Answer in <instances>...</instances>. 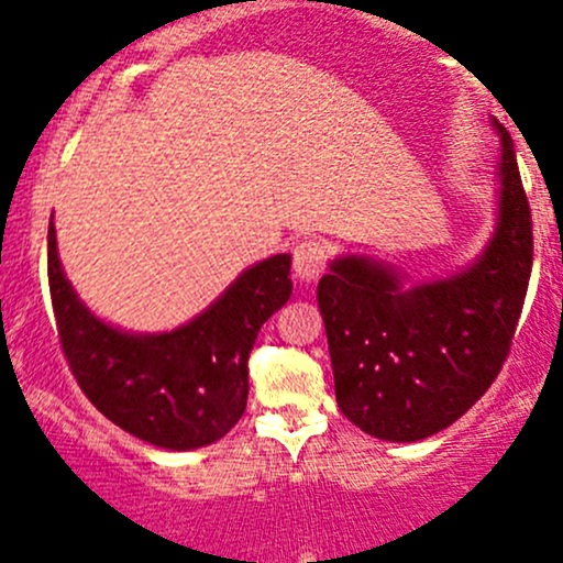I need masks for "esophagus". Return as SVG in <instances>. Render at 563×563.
Wrapping results in <instances>:
<instances>
[{"label":"esophagus","mask_w":563,"mask_h":563,"mask_svg":"<svg viewBox=\"0 0 563 563\" xmlns=\"http://www.w3.org/2000/svg\"><path fill=\"white\" fill-rule=\"evenodd\" d=\"M329 251L321 240H301L294 247V272L301 283H312L327 272Z\"/></svg>","instance_id":"obj_1"}]
</instances>
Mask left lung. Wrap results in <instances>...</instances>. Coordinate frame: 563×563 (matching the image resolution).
Returning a JSON list of instances; mask_svg holds the SVG:
<instances>
[{
    "label": "left lung",
    "mask_w": 563,
    "mask_h": 563,
    "mask_svg": "<svg viewBox=\"0 0 563 563\" xmlns=\"http://www.w3.org/2000/svg\"><path fill=\"white\" fill-rule=\"evenodd\" d=\"M499 218L483 256L445 280L401 286L399 272L342 256L318 283L336 405L361 431L418 442L459 421L510 353L534 258L531 210L507 129Z\"/></svg>",
    "instance_id": "8db88e82"
}]
</instances>
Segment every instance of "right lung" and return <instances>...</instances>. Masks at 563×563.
Returning <instances> with one entry per match:
<instances>
[{
	"mask_svg": "<svg viewBox=\"0 0 563 563\" xmlns=\"http://www.w3.org/2000/svg\"><path fill=\"white\" fill-rule=\"evenodd\" d=\"M291 256L251 266L202 316L167 334H129L78 299L47 229V283L64 358L93 407L167 451L221 440L247 405V358L258 329L291 297Z\"/></svg>",
	"mask_w": 563,
	"mask_h": 563,
	"instance_id": "add662e5",
	"label": "right lung"
}]
</instances>
